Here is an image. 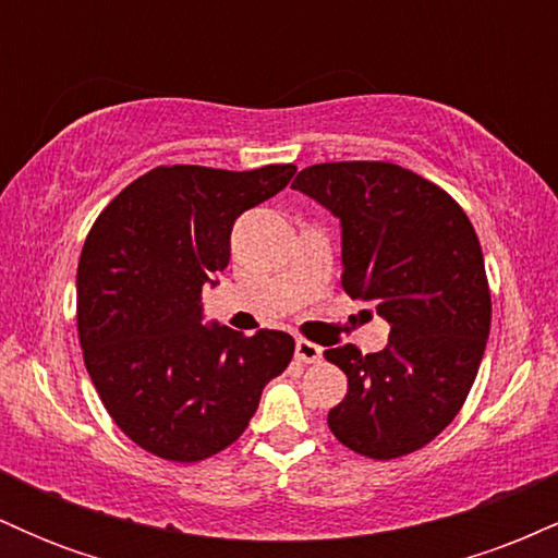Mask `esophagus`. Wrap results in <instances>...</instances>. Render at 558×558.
<instances>
[{
	"label": "esophagus",
	"mask_w": 558,
	"mask_h": 558,
	"mask_svg": "<svg viewBox=\"0 0 558 558\" xmlns=\"http://www.w3.org/2000/svg\"><path fill=\"white\" fill-rule=\"evenodd\" d=\"M296 360L304 362V364H315V362L323 360V349H319L317 343L299 338V341H296Z\"/></svg>",
	"instance_id": "obj_1"
}]
</instances>
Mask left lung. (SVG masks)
I'll use <instances>...</instances> for the list:
<instances>
[{
	"mask_svg": "<svg viewBox=\"0 0 558 558\" xmlns=\"http://www.w3.org/2000/svg\"><path fill=\"white\" fill-rule=\"evenodd\" d=\"M293 189L341 220L343 291L390 325L377 354L325 351L349 377L330 430L369 459L417 451L457 417L485 354L490 291L475 228L444 189L390 162L312 165Z\"/></svg>",
	"mask_w": 558,
	"mask_h": 558,
	"instance_id": "left-lung-1",
	"label": "left lung"
}]
</instances>
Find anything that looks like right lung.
I'll return each instance as SVG.
<instances>
[{"instance_id": "1", "label": "right lung", "mask_w": 558, "mask_h": 558, "mask_svg": "<svg viewBox=\"0 0 558 558\" xmlns=\"http://www.w3.org/2000/svg\"><path fill=\"white\" fill-rule=\"evenodd\" d=\"M293 165L155 168L96 217L78 262V338L114 425L168 462L228 448L288 367L283 330L204 325L202 288L228 267L233 222L283 191Z\"/></svg>"}]
</instances>
